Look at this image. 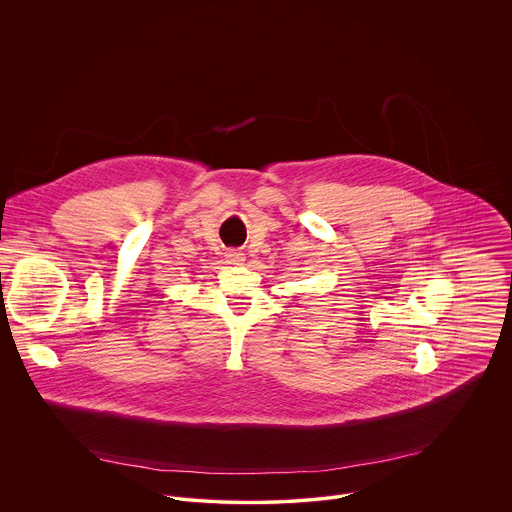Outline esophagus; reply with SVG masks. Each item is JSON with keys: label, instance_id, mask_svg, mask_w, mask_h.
Wrapping results in <instances>:
<instances>
[{"label": "esophagus", "instance_id": "obj_1", "mask_svg": "<svg viewBox=\"0 0 512 512\" xmlns=\"http://www.w3.org/2000/svg\"><path fill=\"white\" fill-rule=\"evenodd\" d=\"M226 258H228L230 264H242V262H244V254L238 252V250H230V252L226 254Z\"/></svg>", "mask_w": 512, "mask_h": 512}]
</instances>
